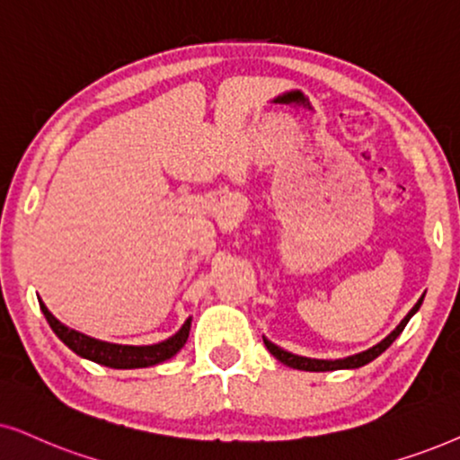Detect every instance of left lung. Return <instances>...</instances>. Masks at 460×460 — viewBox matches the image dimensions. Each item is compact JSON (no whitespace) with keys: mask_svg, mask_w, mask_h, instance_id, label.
Segmentation results:
<instances>
[{"mask_svg":"<svg viewBox=\"0 0 460 460\" xmlns=\"http://www.w3.org/2000/svg\"><path fill=\"white\" fill-rule=\"evenodd\" d=\"M420 303H422V296L419 298V303H416L414 307L410 309V314H408L406 317H403L400 326H397V328L394 330V332H391V334L387 336V339L378 342V345H375V347L368 349V351H364V353L351 355V358H345V359H334V362H330V359H311V358H301V355H292V353L284 351V349H279L278 345H273V342H269L267 339H262V341H265V347L269 349V351H271V353L275 355V358L279 359L281 364L290 366V368H296V370H307V372H328V370H342V368H359V366H366L368 362H372V359H375V358H378V355H381L383 351H387L391 342H394V341L397 339V336L402 334V330L406 328V323L410 322V317H412V315L416 314V311H419Z\"/></svg>","mask_w":460,"mask_h":460,"instance_id":"obj_1","label":"left lung"}]
</instances>
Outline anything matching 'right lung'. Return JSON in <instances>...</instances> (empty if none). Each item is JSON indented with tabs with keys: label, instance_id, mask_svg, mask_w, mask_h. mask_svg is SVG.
Returning a JSON list of instances; mask_svg holds the SVG:
<instances>
[{
	"label": "right lung",
	"instance_id": "1",
	"mask_svg": "<svg viewBox=\"0 0 460 460\" xmlns=\"http://www.w3.org/2000/svg\"><path fill=\"white\" fill-rule=\"evenodd\" d=\"M40 307L44 311L48 323L54 330V334L71 349L73 353L82 355V358L96 362L101 366H109V368L130 370V368H146V366H155L159 362L174 358L181 351L189 339V328H191V320L182 323V328L168 341L157 342V345H145V347H132V345H113V342L96 341L92 336H85L77 330L66 328L54 317L44 303L40 301Z\"/></svg>",
	"mask_w": 460,
	"mask_h": 460
}]
</instances>
